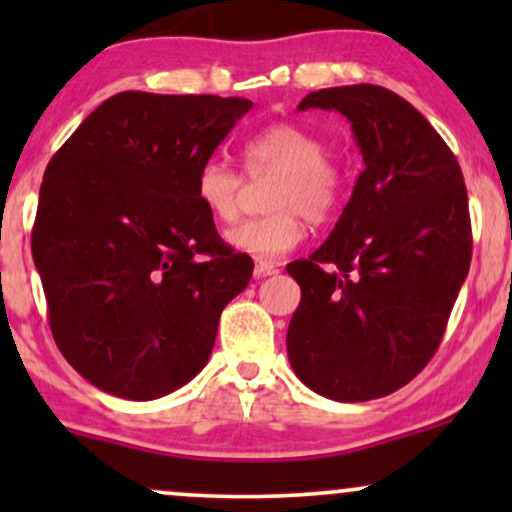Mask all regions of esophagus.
Instances as JSON below:
<instances>
[{
	"instance_id": "1",
	"label": "esophagus",
	"mask_w": 512,
	"mask_h": 512,
	"mask_svg": "<svg viewBox=\"0 0 512 512\" xmlns=\"http://www.w3.org/2000/svg\"><path fill=\"white\" fill-rule=\"evenodd\" d=\"M255 279H264V276H274V274H279V269H276V264H272V262H262V260H257V264H255Z\"/></svg>"
}]
</instances>
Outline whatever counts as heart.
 I'll use <instances>...</instances> for the list:
<instances>
[{"mask_svg": "<svg viewBox=\"0 0 512 512\" xmlns=\"http://www.w3.org/2000/svg\"><path fill=\"white\" fill-rule=\"evenodd\" d=\"M250 178L276 175L267 192V216L228 231V245L262 262H274L303 240V216L313 223L332 219L344 197V173L327 146L310 129L264 127L240 149ZM243 178L228 163L209 158L197 168L195 199L216 223H233L240 214Z\"/></svg>", "mask_w": 512, "mask_h": 512, "instance_id": "b5f03b06", "label": "heart"}]
</instances>
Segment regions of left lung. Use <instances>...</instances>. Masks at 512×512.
I'll use <instances>...</instances> for the list:
<instances>
[{
	"label": "left lung",
	"instance_id": "obj_1",
	"mask_svg": "<svg viewBox=\"0 0 512 512\" xmlns=\"http://www.w3.org/2000/svg\"><path fill=\"white\" fill-rule=\"evenodd\" d=\"M337 110L363 156L351 199L308 260L286 264L301 303L286 332L293 373L337 402L390 395L436 354L472 260L457 158L414 105L383 86L308 93Z\"/></svg>",
	"mask_w": 512,
	"mask_h": 512
}]
</instances>
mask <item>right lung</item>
Listing matches in <instances>:
<instances>
[{"mask_svg":"<svg viewBox=\"0 0 512 512\" xmlns=\"http://www.w3.org/2000/svg\"><path fill=\"white\" fill-rule=\"evenodd\" d=\"M248 98L122 91L50 158L31 236L50 330L76 373L149 402L207 366L221 310L248 286L195 199V175Z\"/></svg>","mask_w":512,"mask_h":512,"instance_id":"obj_1","label":"right lung"}]
</instances>
